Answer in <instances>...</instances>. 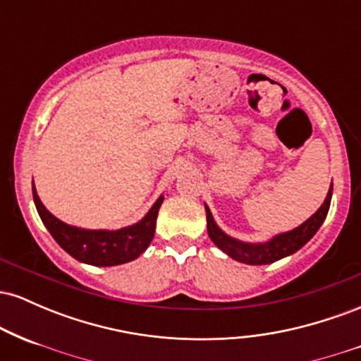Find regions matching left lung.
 I'll use <instances>...</instances> for the list:
<instances>
[{
	"label": "left lung",
	"mask_w": 361,
	"mask_h": 361,
	"mask_svg": "<svg viewBox=\"0 0 361 361\" xmlns=\"http://www.w3.org/2000/svg\"><path fill=\"white\" fill-rule=\"evenodd\" d=\"M331 197H333V183H331L327 195L324 198V204L314 212L305 222H302L295 229L287 231V233H280L268 241L263 243H246L241 239H235L233 235L226 234L221 227L217 226V222L214 221V215L210 212L209 207L205 205L207 212V233L209 238L212 239V243L219 250H222L227 256L239 261L244 264H270L275 263L281 258H287V256L293 255L300 250L302 246H305L310 239L314 238V234L317 233L319 227L324 222L327 212H329L331 205Z\"/></svg>",
	"instance_id": "8db88e82"
}]
</instances>
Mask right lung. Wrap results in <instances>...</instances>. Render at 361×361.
Segmentation results:
<instances>
[{"label":"right lung","mask_w":361,"mask_h":361,"mask_svg":"<svg viewBox=\"0 0 361 361\" xmlns=\"http://www.w3.org/2000/svg\"><path fill=\"white\" fill-rule=\"evenodd\" d=\"M32 193H34L37 212L49 233L56 239V243L74 259L93 264V267H117V264L139 258L154 238L157 212L164 200V197L161 195L139 222L110 231L85 229V227L62 222L61 219H57L45 209L42 200L37 195L34 183H32Z\"/></svg>","instance_id":"add662e5"}]
</instances>
